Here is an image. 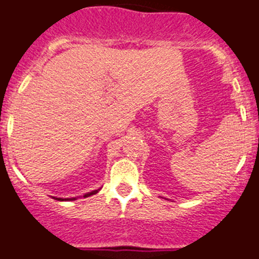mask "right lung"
<instances>
[{"label":"right lung","instance_id":"1","mask_svg":"<svg viewBox=\"0 0 259 259\" xmlns=\"http://www.w3.org/2000/svg\"><path fill=\"white\" fill-rule=\"evenodd\" d=\"M99 192V190H95V191H91V192L86 193V195H83V197H89L91 196V195H95V193ZM55 200H58V201H68V200H76L74 197H72V199H60V197H54Z\"/></svg>","mask_w":259,"mask_h":259}]
</instances>
